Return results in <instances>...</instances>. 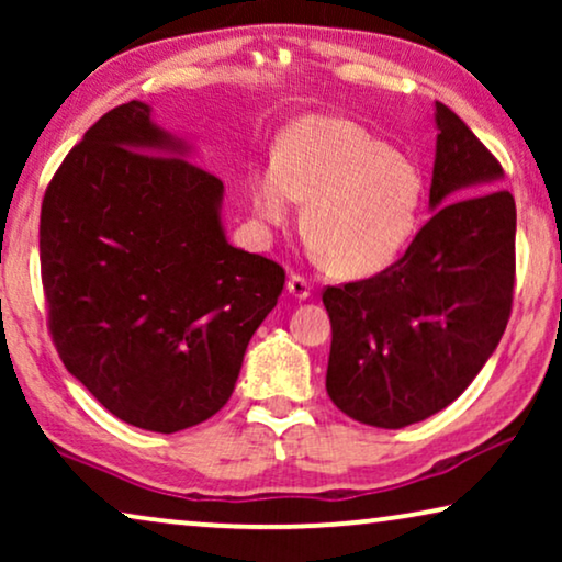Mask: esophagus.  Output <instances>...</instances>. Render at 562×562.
<instances>
[{"mask_svg":"<svg viewBox=\"0 0 562 562\" xmlns=\"http://www.w3.org/2000/svg\"><path fill=\"white\" fill-rule=\"evenodd\" d=\"M286 291H289V296L299 299V302H304V299H310V283H306V281L302 279V276H289Z\"/></svg>","mask_w":562,"mask_h":562,"instance_id":"obj_1","label":"esophagus"}]
</instances>
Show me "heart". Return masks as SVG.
I'll return each mask as SVG.
<instances>
[{
    "instance_id": "1",
    "label": "heart",
    "mask_w": 562,
    "mask_h": 562,
    "mask_svg": "<svg viewBox=\"0 0 562 562\" xmlns=\"http://www.w3.org/2000/svg\"><path fill=\"white\" fill-rule=\"evenodd\" d=\"M248 194L266 235L286 227L302 202L312 256L363 279L394 266L412 243L425 181L409 158L358 122L306 114L281 133L276 164L250 173Z\"/></svg>"
}]
</instances>
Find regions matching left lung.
Returning a JSON list of instances; mask_svg holds the SVG:
<instances>
[{"label": "left lung", "mask_w": 562, "mask_h": 562, "mask_svg": "<svg viewBox=\"0 0 562 562\" xmlns=\"http://www.w3.org/2000/svg\"><path fill=\"white\" fill-rule=\"evenodd\" d=\"M432 217L404 258L322 294L333 322L327 394L350 419L402 429L456 402L512 312L517 206L471 127L435 102Z\"/></svg>", "instance_id": "left-lung-1"}]
</instances>
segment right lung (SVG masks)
I'll use <instances>...</instances> for the list:
<instances>
[{
  "instance_id": "obj_1",
  "label": "right lung",
  "mask_w": 562,
  "mask_h": 562,
  "mask_svg": "<svg viewBox=\"0 0 562 562\" xmlns=\"http://www.w3.org/2000/svg\"><path fill=\"white\" fill-rule=\"evenodd\" d=\"M133 102L99 117L45 191L41 268L58 356L127 425L179 432L233 396L283 268L229 245L225 187Z\"/></svg>"
}]
</instances>
